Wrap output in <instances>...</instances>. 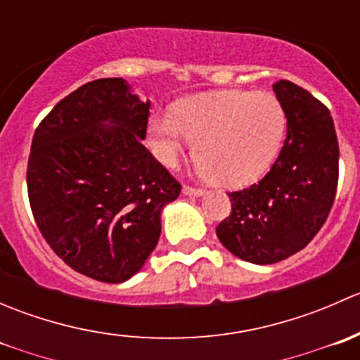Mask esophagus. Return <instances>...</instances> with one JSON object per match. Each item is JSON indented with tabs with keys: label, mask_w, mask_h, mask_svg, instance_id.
Here are the masks:
<instances>
[{
	"label": "esophagus",
	"mask_w": 360,
	"mask_h": 360,
	"mask_svg": "<svg viewBox=\"0 0 360 360\" xmlns=\"http://www.w3.org/2000/svg\"><path fill=\"white\" fill-rule=\"evenodd\" d=\"M183 193L190 195V197H202V195L207 193V190L205 188H195V186H190V184H184Z\"/></svg>",
	"instance_id": "34e87169"
}]
</instances>
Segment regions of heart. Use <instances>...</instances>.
Wrapping results in <instances>:
<instances>
[{
    "mask_svg": "<svg viewBox=\"0 0 360 360\" xmlns=\"http://www.w3.org/2000/svg\"><path fill=\"white\" fill-rule=\"evenodd\" d=\"M285 134V111L277 97L248 90H223L191 97L150 120L155 155L174 167L195 143L203 176L223 186L259 179L277 157Z\"/></svg>",
    "mask_w": 360,
    "mask_h": 360,
    "instance_id": "b5f03b06",
    "label": "heart"
}]
</instances>
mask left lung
Returning a JSON list of instances; mask_svg holds the SVG:
<instances>
[{"label":"left lung","mask_w":360,"mask_h":360,"mask_svg":"<svg viewBox=\"0 0 360 360\" xmlns=\"http://www.w3.org/2000/svg\"><path fill=\"white\" fill-rule=\"evenodd\" d=\"M288 118V137L270 172L252 186L231 191V212L216 228L231 254L271 264L304 249L335 203L340 148L331 112L303 86L274 85Z\"/></svg>","instance_id":"8db88e82"}]
</instances>
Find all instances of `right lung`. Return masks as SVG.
Segmentation results:
<instances>
[{
    "mask_svg": "<svg viewBox=\"0 0 360 360\" xmlns=\"http://www.w3.org/2000/svg\"><path fill=\"white\" fill-rule=\"evenodd\" d=\"M150 103L122 78L85 83L34 130L27 195L46 244L78 274L127 281L157 248L160 214L181 183L141 139ZM112 127H105V122Z\"/></svg>",
    "mask_w": 360,
    "mask_h": 360,
    "instance_id": "obj_1",
    "label": "right lung"
}]
</instances>
